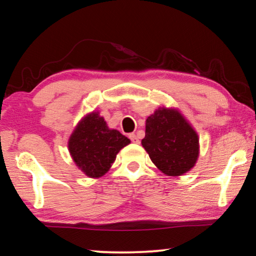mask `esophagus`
<instances>
[{
    "label": "esophagus",
    "instance_id": "1",
    "mask_svg": "<svg viewBox=\"0 0 256 256\" xmlns=\"http://www.w3.org/2000/svg\"><path fill=\"white\" fill-rule=\"evenodd\" d=\"M130 138H131L133 144H140V140H138L136 134H130Z\"/></svg>",
    "mask_w": 256,
    "mask_h": 256
}]
</instances>
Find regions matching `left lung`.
Masks as SVG:
<instances>
[{"label":"left lung","instance_id":"8db88e82","mask_svg":"<svg viewBox=\"0 0 256 256\" xmlns=\"http://www.w3.org/2000/svg\"><path fill=\"white\" fill-rule=\"evenodd\" d=\"M141 144L151 162L167 176L190 172L200 154L196 131L176 108L159 107L146 118Z\"/></svg>","mask_w":256,"mask_h":256}]
</instances>
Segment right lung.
<instances>
[{
    "mask_svg": "<svg viewBox=\"0 0 256 256\" xmlns=\"http://www.w3.org/2000/svg\"><path fill=\"white\" fill-rule=\"evenodd\" d=\"M130 144V138L108 128L99 112L94 110L78 123L68 146L76 167L90 178H99L110 170L120 150Z\"/></svg>",
    "mask_w": 256,
    "mask_h": 256,
    "instance_id": "right-lung-1",
    "label": "right lung"
}]
</instances>
